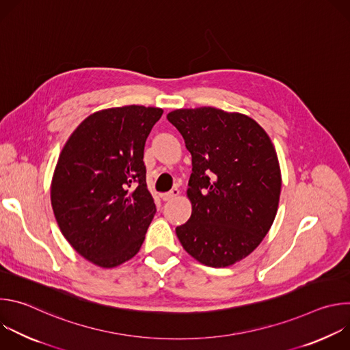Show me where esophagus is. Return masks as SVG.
Masks as SVG:
<instances>
[{
	"mask_svg": "<svg viewBox=\"0 0 350 350\" xmlns=\"http://www.w3.org/2000/svg\"><path fill=\"white\" fill-rule=\"evenodd\" d=\"M180 193V189L176 187V188H173L172 191H169V192H165V193H162L161 196H162V199L163 201H170V199H173V198H176L177 195Z\"/></svg>",
	"mask_w": 350,
	"mask_h": 350,
	"instance_id": "obj_1",
	"label": "esophagus"
}]
</instances>
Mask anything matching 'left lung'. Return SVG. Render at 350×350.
<instances>
[{"mask_svg": "<svg viewBox=\"0 0 350 350\" xmlns=\"http://www.w3.org/2000/svg\"><path fill=\"white\" fill-rule=\"evenodd\" d=\"M167 120L192 157V213L176 234L198 262L231 266L255 251L275 219L281 170L274 145L242 113L202 107L173 111Z\"/></svg>", "mask_w": 350, "mask_h": 350, "instance_id": "left-lung-1", "label": "left lung"}]
</instances>
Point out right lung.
<instances>
[{
	"instance_id": "right-lung-1",
	"label": "right lung",
	"mask_w": 350,
	"mask_h": 350,
	"mask_svg": "<svg viewBox=\"0 0 350 350\" xmlns=\"http://www.w3.org/2000/svg\"><path fill=\"white\" fill-rule=\"evenodd\" d=\"M162 113L141 105L95 112L59 155L51 183L55 219L75 251L99 267L135 256L157 213L144 146Z\"/></svg>"
}]
</instances>
